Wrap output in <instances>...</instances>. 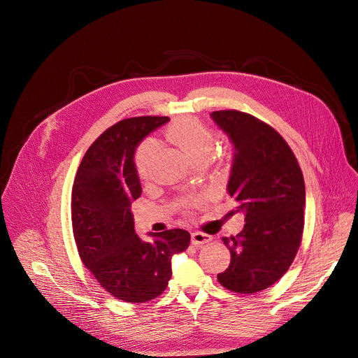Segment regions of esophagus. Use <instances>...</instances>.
Instances as JSON below:
<instances>
[{
	"mask_svg": "<svg viewBox=\"0 0 358 358\" xmlns=\"http://www.w3.org/2000/svg\"><path fill=\"white\" fill-rule=\"evenodd\" d=\"M211 236L207 235V234H202V232H192L191 234V243L195 245V246H199V245H203V243H208L211 242Z\"/></svg>",
	"mask_w": 358,
	"mask_h": 358,
	"instance_id": "34e87169",
	"label": "esophagus"
}]
</instances>
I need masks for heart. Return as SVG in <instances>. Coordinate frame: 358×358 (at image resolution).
<instances>
[{"instance_id":"1","label":"heart","mask_w":358,"mask_h":358,"mask_svg":"<svg viewBox=\"0 0 358 358\" xmlns=\"http://www.w3.org/2000/svg\"><path fill=\"white\" fill-rule=\"evenodd\" d=\"M166 137L192 160H207L214 150V137L210 129L195 117H181L166 129ZM156 143L147 138L138 144L134 152V167L140 178L148 176V163Z\"/></svg>"}]
</instances>
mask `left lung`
I'll return each mask as SVG.
<instances>
[{"label": "left lung", "mask_w": 358, "mask_h": 358, "mask_svg": "<svg viewBox=\"0 0 358 358\" xmlns=\"http://www.w3.org/2000/svg\"><path fill=\"white\" fill-rule=\"evenodd\" d=\"M211 116L234 143L228 194L245 213L243 229L222 238L231 264L217 278L231 292L252 294L276 283L294 261L304 227V180L272 126L239 110Z\"/></svg>", "instance_id": "1"}]
</instances>
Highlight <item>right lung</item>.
Listing matches in <instances>:
<instances>
[{
	"mask_svg": "<svg viewBox=\"0 0 358 358\" xmlns=\"http://www.w3.org/2000/svg\"><path fill=\"white\" fill-rule=\"evenodd\" d=\"M166 116L117 122L87 148L72 188V228L83 265L112 296L127 303L159 297L171 279V258L189 245L184 229L143 242L134 232L131 201L141 195L136 145L167 123Z\"/></svg>",
	"mask_w": 358,
	"mask_h": 358,
	"instance_id": "add662e5",
	"label": "right lung"
}]
</instances>
